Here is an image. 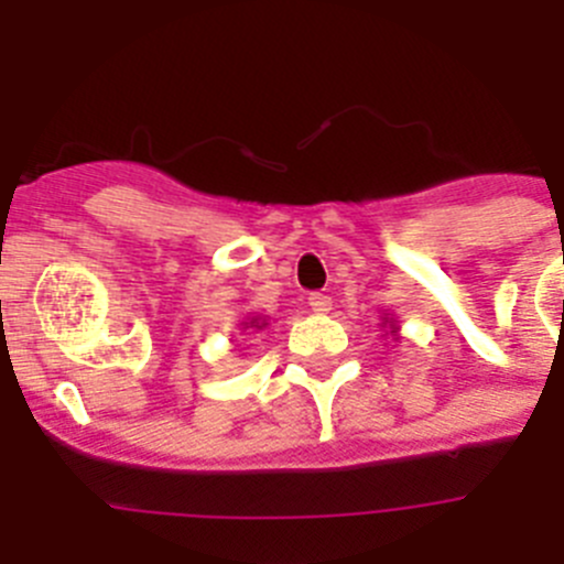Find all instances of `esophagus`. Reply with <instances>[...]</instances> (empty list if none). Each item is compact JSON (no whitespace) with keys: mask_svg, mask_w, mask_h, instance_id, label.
<instances>
[{"mask_svg":"<svg viewBox=\"0 0 564 564\" xmlns=\"http://www.w3.org/2000/svg\"><path fill=\"white\" fill-rule=\"evenodd\" d=\"M308 305H311V311H316V314H327V311H330V305H333V300H330V294L314 292L308 297Z\"/></svg>","mask_w":564,"mask_h":564,"instance_id":"esophagus-1","label":"esophagus"}]
</instances>
